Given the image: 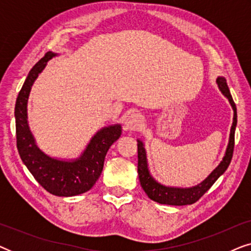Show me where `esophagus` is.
<instances>
[{"instance_id":"1","label":"esophagus","mask_w":251,"mask_h":251,"mask_svg":"<svg viewBox=\"0 0 251 251\" xmlns=\"http://www.w3.org/2000/svg\"><path fill=\"white\" fill-rule=\"evenodd\" d=\"M143 115H140L139 113H132V114H130L128 116V119H126L125 129L129 130V131H136V130H138L140 126H143Z\"/></svg>"}]
</instances>
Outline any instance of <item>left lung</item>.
<instances>
[{
    "mask_svg": "<svg viewBox=\"0 0 251 251\" xmlns=\"http://www.w3.org/2000/svg\"><path fill=\"white\" fill-rule=\"evenodd\" d=\"M218 87L221 91L224 94L226 97L228 98L229 102H231L233 111H234V118H233V125L231 128V135H229V143L226 150V154L223 159L222 163L212 171L210 176H209L204 181L199 184L198 186L191 187V188H174V187H167L163 186L159 183H156L153 179L147 169V162H146V153L144 150L143 143L138 140V176L139 181L142 185L143 190L145 193L149 195L151 200L159 202L161 204H170V205H185V204H193L197 202L203 194L210 188L216 180L218 179L219 176L225 173L227 169L229 163H231L233 151H234V133H235V126L238 119H236V106L235 102L233 100L231 92L226 83V80L224 77L217 78Z\"/></svg>",
    "mask_w": 251,
    "mask_h": 251,
    "instance_id": "obj_1",
    "label": "left lung"
}]
</instances>
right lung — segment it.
Returning <instances> with one entry per match:
<instances>
[{"mask_svg": "<svg viewBox=\"0 0 251 251\" xmlns=\"http://www.w3.org/2000/svg\"><path fill=\"white\" fill-rule=\"evenodd\" d=\"M53 56L56 54L49 51L34 65L17 97V149L20 159L44 190L57 197H73L84 193L94 186L104 168L107 151L120 138L122 128L116 125L100 130L89 143L83 155L74 162L51 159L37 149L27 125V99L33 82Z\"/></svg>", "mask_w": 251, "mask_h": 251, "instance_id": "add662e5", "label": "right lung"}]
</instances>
